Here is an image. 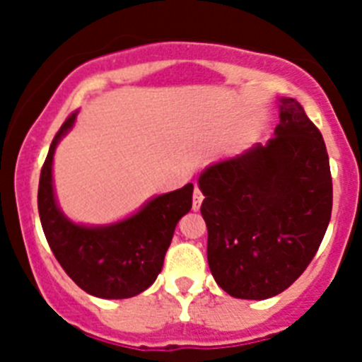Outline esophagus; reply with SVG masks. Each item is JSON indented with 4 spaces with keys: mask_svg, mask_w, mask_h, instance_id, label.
I'll use <instances>...</instances> for the list:
<instances>
[{
    "mask_svg": "<svg viewBox=\"0 0 362 362\" xmlns=\"http://www.w3.org/2000/svg\"><path fill=\"white\" fill-rule=\"evenodd\" d=\"M203 199H204L203 192H201L199 188L196 187V190H194V196H192V209L199 210L201 209V203H203Z\"/></svg>",
    "mask_w": 362,
    "mask_h": 362,
    "instance_id": "obj_1",
    "label": "esophagus"
}]
</instances>
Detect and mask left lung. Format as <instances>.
<instances>
[{
	"instance_id": "obj_1",
	"label": "left lung",
	"mask_w": 362,
	"mask_h": 362,
	"mask_svg": "<svg viewBox=\"0 0 362 362\" xmlns=\"http://www.w3.org/2000/svg\"><path fill=\"white\" fill-rule=\"evenodd\" d=\"M267 145L199 175L209 267L238 299L284 292L317 254L332 216V174L321 132L292 98Z\"/></svg>"
}]
</instances>
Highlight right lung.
<instances>
[{"mask_svg": "<svg viewBox=\"0 0 362 362\" xmlns=\"http://www.w3.org/2000/svg\"><path fill=\"white\" fill-rule=\"evenodd\" d=\"M74 121L76 112L54 136L41 168L37 210L45 238L66 276L86 293L103 299L134 297L159 276L175 225L192 209L194 185L153 197L136 216L116 225H74L57 209L52 188L54 150Z\"/></svg>", "mask_w": 362, "mask_h": 362, "instance_id": "1", "label": "right lung"}]
</instances>
